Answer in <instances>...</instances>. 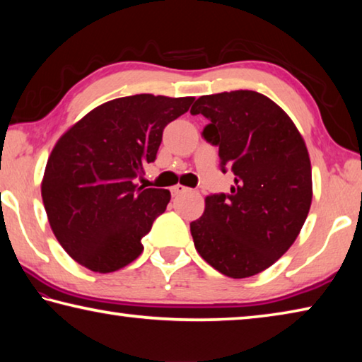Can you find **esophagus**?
<instances>
[{
  "instance_id": "1",
  "label": "esophagus",
  "mask_w": 362,
  "mask_h": 362,
  "mask_svg": "<svg viewBox=\"0 0 362 362\" xmlns=\"http://www.w3.org/2000/svg\"><path fill=\"white\" fill-rule=\"evenodd\" d=\"M187 192H189V188L183 187V185L173 187V194H182V193H187Z\"/></svg>"
}]
</instances>
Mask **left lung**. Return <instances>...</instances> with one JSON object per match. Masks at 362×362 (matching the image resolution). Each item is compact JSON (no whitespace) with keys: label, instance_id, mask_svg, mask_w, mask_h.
Instances as JSON below:
<instances>
[{"label":"left lung","instance_id":"obj_1","mask_svg":"<svg viewBox=\"0 0 362 362\" xmlns=\"http://www.w3.org/2000/svg\"><path fill=\"white\" fill-rule=\"evenodd\" d=\"M209 119L203 137L218 146L230 193L209 194L189 223L198 254L228 278L272 267L308 216L313 183L305 140L283 108L255 90L203 95L189 110Z\"/></svg>","mask_w":362,"mask_h":362}]
</instances>
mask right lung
Instances as JSON below:
<instances>
[{
    "instance_id": "1",
    "label": "right lung",
    "mask_w": 362,
    "mask_h": 362,
    "mask_svg": "<svg viewBox=\"0 0 362 362\" xmlns=\"http://www.w3.org/2000/svg\"><path fill=\"white\" fill-rule=\"evenodd\" d=\"M194 97L137 94L102 103L73 124L47 159L41 196L49 225L73 260L112 273L142 254V238L166 211L169 189L137 187L170 121Z\"/></svg>"
}]
</instances>
